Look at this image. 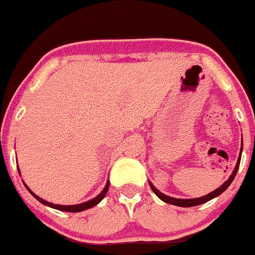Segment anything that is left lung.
I'll return each mask as SVG.
<instances>
[{
	"label": "left lung",
	"instance_id": "8db88e82",
	"mask_svg": "<svg viewBox=\"0 0 255 255\" xmlns=\"http://www.w3.org/2000/svg\"><path fill=\"white\" fill-rule=\"evenodd\" d=\"M242 152H243V144H242ZM242 152H240V155H239L238 158V163H236L235 168H234L233 173H231V176L229 177V179L226 180V181L222 184V185L220 186V188H217L216 190H213L212 193H209V194L204 195V197H200V198H194V199H177V198H172V197H168V195H164L163 193H161L159 190H157V189L153 186L152 182H149L150 188H152L153 193H154L157 197L159 198L161 200H163V202H166V203L168 204H173V206H177V207H194V206H199V204H203L206 203V202H208V200L213 199V198L218 197V195H221L222 193H224L225 190H226L227 188L230 186V184L233 182V180L235 179L236 176V172H238L239 170V166H240V159H242Z\"/></svg>",
	"mask_w": 255,
	"mask_h": 255
}]
</instances>
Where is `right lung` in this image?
<instances>
[{"label": "right lung", "instance_id": "obj_1", "mask_svg": "<svg viewBox=\"0 0 255 255\" xmlns=\"http://www.w3.org/2000/svg\"><path fill=\"white\" fill-rule=\"evenodd\" d=\"M17 171H19V168H17ZM24 185H25V188L28 189L29 193H30V194L33 195L35 199L39 200L40 203H43L44 206H48V207H51V208H55V209H58V211H64V212H82V211H85V209H89V208H92V207L97 206V204L100 203L101 200L106 197V194H107V191H108V186H110V181H107L105 189H103V190L101 191V194L97 195L96 198H93V199H91V200H88V202H84V203L74 204V206H61V204L49 203V202H47V200L42 199V198H39L38 195H35L34 193H33V191L28 188V186H26V184H24Z\"/></svg>", "mask_w": 255, "mask_h": 255}]
</instances>
